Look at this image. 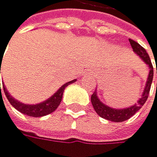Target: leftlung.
I'll list each match as a JSON object with an SVG mask.
<instances>
[{"label":"left lung","mask_w":157,"mask_h":157,"mask_svg":"<svg viewBox=\"0 0 157 157\" xmlns=\"http://www.w3.org/2000/svg\"><path fill=\"white\" fill-rule=\"evenodd\" d=\"M129 42H130V45L132 47L133 51L135 52L136 54H138L139 57L142 59L147 64H149V67H150L149 78H148V81H147L146 88L144 90V93H143L142 96H141V98L137 101V103L135 105H133L131 107H128V108H125V109L117 110V109H113V108H110V107H108V106L103 104V103L98 98V95H96L95 90L92 94V96H90V101H92V104L94 106V109L95 110V112L98 113L101 118L106 119V120L111 121H115V123L124 121H126L128 119H130L134 114H135L136 112H138L140 109L142 108V106L145 104L147 99H148V98H149L150 90H151L152 78H153V67H152V63H151V61L150 59L149 54L147 53V51L145 50L144 47L141 46L138 42L134 41L133 39H129Z\"/></svg>","instance_id":"1"}]
</instances>
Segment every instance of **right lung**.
<instances>
[{"label": "right lung", "instance_id": "right-lung-1", "mask_svg": "<svg viewBox=\"0 0 157 157\" xmlns=\"http://www.w3.org/2000/svg\"><path fill=\"white\" fill-rule=\"evenodd\" d=\"M0 73H1V67H0ZM76 80H72L69 81L68 83H65L63 86H62L58 90V92L52 95L49 99H47L46 101L42 102V103H39V104H36V105H27V104H23V103L18 102L17 100H15L14 98H12V96L9 95V94L7 93V90H6L5 86H2L4 88V92L6 96V98L8 99V101L10 102V104L18 110L19 112L23 113L29 117H42V116H46L48 114H51L52 112H54L56 109L59 107V103L62 101L63 98V90L64 89L67 88L69 84L74 83ZM0 92H1V84H0Z\"/></svg>", "mask_w": 157, "mask_h": 157}]
</instances>
